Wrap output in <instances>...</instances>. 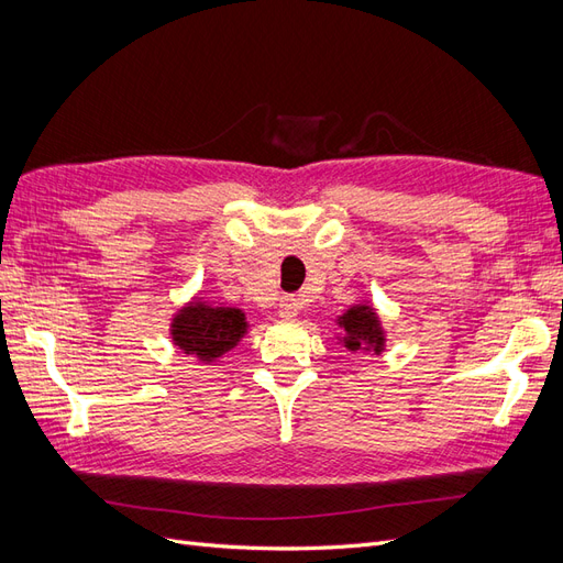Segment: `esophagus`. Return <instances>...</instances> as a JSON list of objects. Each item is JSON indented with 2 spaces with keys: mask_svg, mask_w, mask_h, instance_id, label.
I'll list each match as a JSON object with an SVG mask.
<instances>
[{
  "mask_svg": "<svg viewBox=\"0 0 563 563\" xmlns=\"http://www.w3.org/2000/svg\"><path fill=\"white\" fill-rule=\"evenodd\" d=\"M298 310H300V300H298V298H294V296H284V298L279 300V314H282L284 319H294V317H298Z\"/></svg>",
  "mask_w": 563,
  "mask_h": 563,
  "instance_id": "esophagus-1",
  "label": "esophagus"
}]
</instances>
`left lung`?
<instances>
[{
	"mask_svg": "<svg viewBox=\"0 0 563 563\" xmlns=\"http://www.w3.org/2000/svg\"><path fill=\"white\" fill-rule=\"evenodd\" d=\"M340 327L345 329V347L347 350H364V345H371L376 352L383 350V331L378 317L368 312V308H352L340 317Z\"/></svg>",
	"mask_w": 563,
	"mask_h": 563,
	"instance_id": "8db88e82",
	"label": "left lung"
}]
</instances>
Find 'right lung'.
<instances>
[{"mask_svg":"<svg viewBox=\"0 0 563 563\" xmlns=\"http://www.w3.org/2000/svg\"><path fill=\"white\" fill-rule=\"evenodd\" d=\"M246 331L244 312L234 308H211V305H187L174 319V340L185 352L211 362L232 350Z\"/></svg>","mask_w":563,"mask_h":563,"instance_id":"add662e5","label":"right lung"}]
</instances>
